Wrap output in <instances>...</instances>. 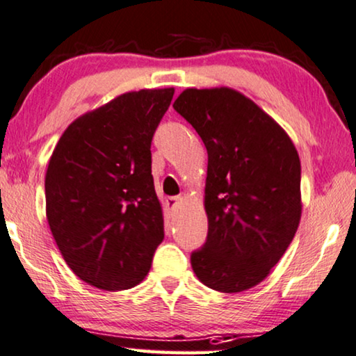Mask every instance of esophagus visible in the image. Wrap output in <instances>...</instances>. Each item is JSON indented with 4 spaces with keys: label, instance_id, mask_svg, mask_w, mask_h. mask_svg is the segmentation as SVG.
Masks as SVG:
<instances>
[{
    "label": "esophagus",
    "instance_id": "1",
    "mask_svg": "<svg viewBox=\"0 0 356 356\" xmlns=\"http://www.w3.org/2000/svg\"><path fill=\"white\" fill-rule=\"evenodd\" d=\"M181 202H183L181 195H175V197H168L165 200V207L168 210H172V212H175V210L179 207V204H181Z\"/></svg>",
    "mask_w": 356,
    "mask_h": 356
}]
</instances>
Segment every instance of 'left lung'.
<instances>
[{"label": "left lung", "mask_w": 356, "mask_h": 356, "mask_svg": "<svg viewBox=\"0 0 356 356\" xmlns=\"http://www.w3.org/2000/svg\"><path fill=\"white\" fill-rule=\"evenodd\" d=\"M173 107L209 154V234L191 265L210 289H250L281 260L300 223L297 149L265 111L233 88H188Z\"/></svg>", "instance_id": "obj_1"}]
</instances>
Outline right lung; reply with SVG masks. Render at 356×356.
<instances>
[{
  "mask_svg": "<svg viewBox=\"0 0 356 356\" xmlns=\"http://www.w3.org/2000/svg\"><path fill=\"white\" fill-rule=\"evenodd\" d=\"M173 88L117 96L67 127L44 177L46 218L65 264L102 291L146 277L163 241L151 141Z\"/></svg>",
  "mask_w": 356,
  "mask_h": 356,
  "instance_id": "add662e5",
  "label": "right lung"
}]
</instances>
